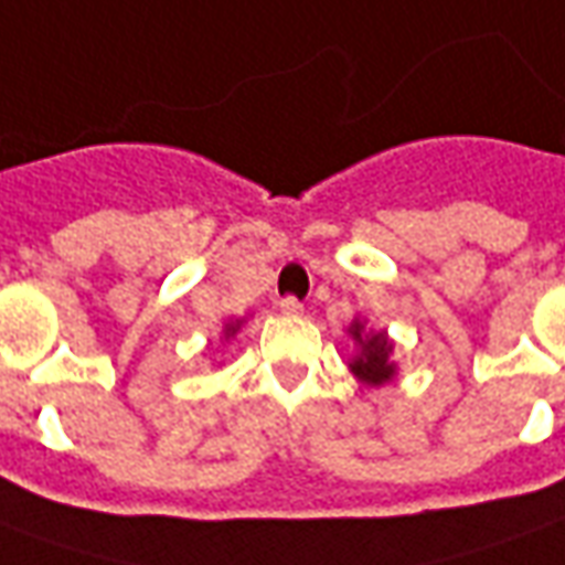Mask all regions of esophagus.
<instances>
[{
    "label": "esophagus",
    "instance_id": "esophagus-1",
    "mask_svg": "<svg viewBox=\"0 0 565 565\" xmlns=\"http://www.w3.org/2000/svg\"><path fill=\"white\" fill-rule=\"evenodd\" d=\"M278 309H281V315H287V318H299V315H302V302L294 299V296H284L281 302H278Z\"/></svg>",
    "mask_w": 565,
    "mask_h": 565
}]
</instances>
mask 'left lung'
Listing matches in <instances>:
<instances>
[{"label":"left lung","mask_w":565,"mask_h":565,"mask_svg":"<svg viewBox=\"0 0 565 565\" xmlns=\"http://www.w3.org/2000/svg\"><path fill=\"white\" fill-rule=\"evenodd\" d=\"M345 333L354 342V354L349 358L351 376L358 379L361 385H366V388H379V385L394 382V376H397L394 339L385 330L366 327L364 318H354Z\"/></svg>","instance_id":"8db88e82"}]
</instances>
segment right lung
<instances>
[{"label": "right lung", "instance_id": "add662e5", "mask_svg": "<svg viewBox=\"0 0 565 565\" xmlns=\"http://www.w3.org/2000/svg\"><path fill=\"white\" fill-rule=\"evenodd\" d=\"M244 323H247V318H228V321L223 323V337H220V342H228V339L238 337V330H242Z\"/></svg>", "mask_w": 565, "mask_h": 565}]
</instances>
